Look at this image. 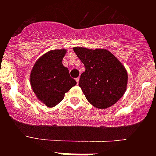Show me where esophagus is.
<instances>
[{"mask_svg":"<svg viewBox=\"0 0 156 156\" xmlns=\"http://www.w3.org/2000/svg\"><path fill=\"white\" fill-rule=\"evenodd\" d=\"M76 82H77V84H78V82H79V77H78L77 78H75Z\"/></svg>","mask_w":156,"mask_h":156,"instance_id":"esophagus-1","label":"esophagus"}]
</instances>
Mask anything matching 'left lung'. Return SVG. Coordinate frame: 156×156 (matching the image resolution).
Returning a JSON list of instances; mask_svg holds the SVG:
<instances>
[{
	"instance_id": "8db88e82",
	"label": "left lung",
	"mask_w": 156,
	"mask_h": 156,
	"mask_svg": "<svg viewBox=\"0 0 156 156\" xmlns=\"http://www.w3.org/2000/svg\"><path fill=\"white\" fill-rule=\"evenodd\" d=\"M85 66L78 85L87 100L97 108L116 104L126 92L128 74L124 66L106 49L73 48Z\"/></svg>"
}]
</instances>
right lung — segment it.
<instances>
[{
	"label": "right lung",
	"instance_id": "1",
	"mask_svg": "<svg viewBox=\"0 0 156 156\" xmlns=\"http://www.w3.org/2000/svg\"><path fill=\"white\" fill-rule=\"evenodd\" d=\"M66 50H52L38 59L30 73V84L35 95L46 106L52 108L63 100L76 81L62 65Z\"/></svg>",
	"mask_w": 156,
	"mask_h": 156
}]
</instances>
